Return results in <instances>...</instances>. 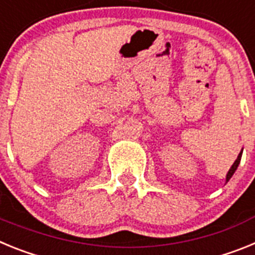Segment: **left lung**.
Returning a JSON list of instances; mask_svg holds the SVG:
<instances>
[{
    "mask_svg": "<svg viewBox=\"0 0 255 255\" xmlns=\"http://www.w3.org/2000/svg\"><path fill=\"white\" fill-rule=\"evenodd\" d=\"M242 154H243V149H242V152L239 153L238 158H236V161L234 162V164H233V166H231V168H230V170H229V172H227V175H226V182H229V180L231 179V177H233V175H234V173H235V171L238 170L239 163H240V161H242Z\"/></svg>",
    "mask_w": 255,
    "mask_h": 255,
    "instance_id": "obj_1",
    "label": "left lung"
}]
</instances>
